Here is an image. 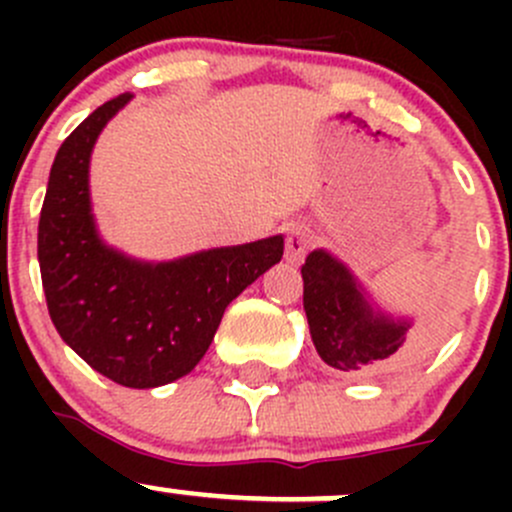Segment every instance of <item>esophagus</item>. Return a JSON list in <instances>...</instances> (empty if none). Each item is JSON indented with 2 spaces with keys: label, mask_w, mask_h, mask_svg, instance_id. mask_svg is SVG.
Masks as SVG:
<instances>
[{
  "label": "esophagus",
  "mask_w": 512,
  "mask_h": 512,
  "mask_svg": "<svg viewBox=\"0 0 512 512\" xmlns=\"http://www.w3.org/2000/svg\"><path fill=\"white\" fill-rule=\"evenodd\" d=\"M312 230H309L307 225L302 223H292L287 225L285 230V257L287 262H292V265H299V262L304 260V255L309 252V247H312Z\"/></svg>",
  "instance_id": "esophagus-1"
}]
</instances>
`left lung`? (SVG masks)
<instances>
[{
  "label": "left lung",
  "instance_id": "left-lung-1",
  "mask_svg": "<svg viewBox=\"0 0 512 512\" xmlns=\"http://www.w3.org/2000/svg\"><path fill=\"white\" fill-rule=\"evenodd\" d=\"M304 312L317 354L354 376L399 369L421 339L406 342V322L376 314L356 287L352 272L324 250L309 252L302 267Z\"/></svg>",
  "mask_w": 512,
  "mask_h": 512
}]
</instances>
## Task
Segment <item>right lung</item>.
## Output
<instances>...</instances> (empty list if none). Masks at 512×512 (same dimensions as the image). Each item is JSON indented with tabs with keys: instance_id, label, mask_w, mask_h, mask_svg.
<instances>
[{
	"instance_id": "1",
	"label": "right lung",
	"mask_w": 512,
	"mask_h": 512,
	"mask_svg": "<svg viewBox=\"0 0 512 512\" xmlns=\"http://www.w3.org/2000/svg\"><path fill=\"white\" fill-rule=\"evenodd\" d=\"M98 106L61 143L39 218V267L51 322L91 369L128 389L170 384L195 369L227 304L280 262V235L143 265L108 250L89 205V156L108 118Z\"/></svg>"
}]
</instances>
